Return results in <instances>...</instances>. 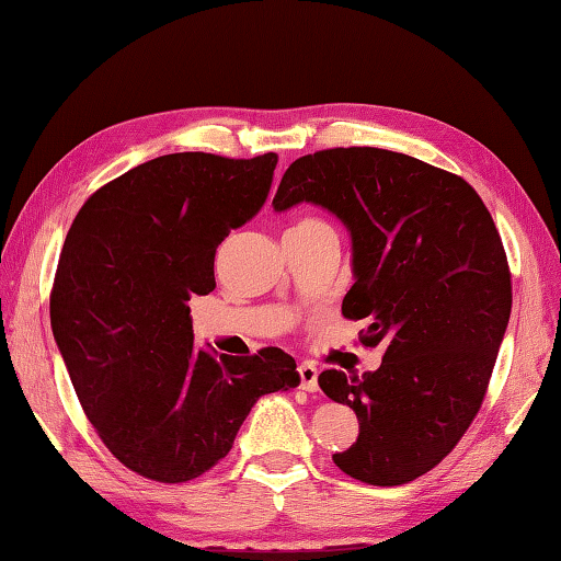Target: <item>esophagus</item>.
Instances as JSON below:
<instances>
[{
  "instance_id": "1",
  "label": "esophagus",
  "mask_w": 561,
  "mask_h": 561,
  "mask_svg": "<svg viewBox=\"0 0 561 561\" xmlns=\"http://www.w3.org/2000/svg\"><path fill=\"white\" fill-rule=\"evenodd\" d=\"M299 377H301V389H306V391L318 389V369H316V365H311V362H301Z\"/></svg>"
}]
</instances>
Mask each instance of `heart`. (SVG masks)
I'll return each mask as SVG.
<instances>
[{
	"label": "heart",
	"mask_w": 561,
	"mask_h": 561,
	"mask_svg": "<svg viewBox=\"0 0 561 561\" xmlns=\"http://www.w3.org/2000/svg\"><path fill=\"white\" fill-rule=\"evenodd\" d=\"M299 224H321V221H318V218H301ZM299 224H296V226H299Z\"/></svg>",
	"instance_id": "1"
}]
</instances>
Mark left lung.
<instances>
[{
    "label": "left lung",
    "mask_w": 561,
    "mask_h": 561,
    "mask_svg": "<svg viewBox=\"0 0 561 561\" xmlns=\"http://www.w3.org/2000/svg\"><path fill=\"white\" fill-rule=\"evenodd\" d=\"M311 202L353 236L355 284L343 316L383 347L377 371L325 369L357 443L335 453L347 477L401 486L453 453L486 397L511 318V270L489 208L457 174L381 148H331L289 164L274 211Z\"/></svg>",
    "instance_id": "8db88e82"
}]
</instances>
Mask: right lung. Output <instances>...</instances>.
Here are the masks:
<instances>
[{
  "mask_svg": "<svg viewBox=\"0 0 561 561\" xmlns=\"http://www.w3.org/2000/svg\"><path fill=\"white\" fill-rule=\"evenodd\" d=\"M274 168L277 152H172L99 186L68 230L50 291L55 343L96 435L140 477H202L260 397L299 387L279 347H196L186 306L216 289V250L265 204Z\"/></svg>",
  "mask_w": 561,
  "mask_h": 561,
  "instance_id": "obj_1",
  "label": "right lung"
}]
</instances>
